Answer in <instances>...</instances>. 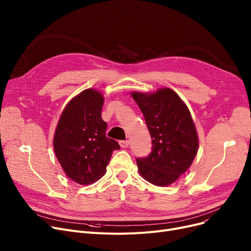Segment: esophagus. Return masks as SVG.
<instances>
[{"instance_id":"1","label":"esophagus","mask_w":251,"mask_h":251,"mask_svg":"<svg viewBox=\"0 0 251 251\" xmlns=\"http://www.w3.org/2000/svg\"><path fill=\"white\" fill-rule=\"evenodd\" d=\"M119 143H120L121 148H123V149H126V148H128V146H129V141H128V140H121Z\"/></svg>"}]
</instances>
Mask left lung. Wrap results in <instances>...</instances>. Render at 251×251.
Returning a JSON list of instances; mask_svg holds the SVG:
<instances>
[{
  "label": "left lung",
  "instance_id": "1",
  "mask_svg": "<svg viewBox=\"0 0 251 251\" xmlns=\"http://www.w3.org/2000/svg\"><path fill=\"white\" fill-rule=\"evenodd\" d=\"M141 110L151 137L147 157L136 159L139 174L156 186L174 183L191 166L199 151V137L190 112L170 88L152 94H131Z\"/></svg>",
  "mask_w": 251,
  "mask_h": 251
}]
</instances>
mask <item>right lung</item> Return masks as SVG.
<instances>
[{
	"label": "right lung",
	"instance_id": "obj_1",
	"mask_svg": "<svg viewBox=\"0 0 251 251\" xmlns=\"http://www.w3.org/2000/svg\"><path fill=\"white\" fill-rule=\"evenodd\" d=\"M103 97L85 89L73 98L61 114L54 136L57 159L71 180L88 185L105 173L119 143L105 136L107 123L101 119Z\"/></svg>",
	"mask_w": 251,
	"mask_h": 251
}]
</instances>
